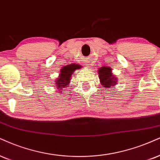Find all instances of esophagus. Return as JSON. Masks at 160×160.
I'll use <instances>...</instances> for the list:
<instances>
[{
  "label": "esophagus",
  "mask_w": 160,
  "mask_h": 160,
  "mask_svg": "<svg viewBox=\"0 0 160 160\" xmlns=\"http://www.w3.org/2000/svg\"><path fill=\"white\" fill-rule=\"evenodd\" d=\"M90 66H91V64H89V63H88V64H87V68H89Z\"/></svg>",
  "instance_id": "1"
}]
</instances>
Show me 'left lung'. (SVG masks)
<instances>
[{"mask_svg":"<svg viewBox=\"0 0 160 160\" xmlns=\"http://www.w3.org/2000/svg\"><path fill=\"white\" fill-rule=\"evenodd\" d=\"M98 74L100 82L105 88H111L116 85L117 78L112 73L110 67L103 66L98 68Z\"/></svg>","mask_w":160,"mask_h":160,"instance_id":"8db88e82","label":"left lung"}]
</instances>
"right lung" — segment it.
<instances>
[{
	"instance_id": "add662e5",
	"label": "right lung",
	"mask_w": 160,
	"mask_h": 160,
	"mask_svg": "<svg viewBox=\"0 0 160 160\" xmlns=\"http://www.w3.org/2000/svg\"><path fill=\"white\" fill-rule=\"evenodd\" d=\"M80 68L81 67L80 65H76L74 63L62 67V68L60 71V74H59V78L56 80V88L59 89L60 92L62 91V88L67 87L69 85L71 77H72L73 72L77 69Z\"/></svg>"
}]
</instances>
